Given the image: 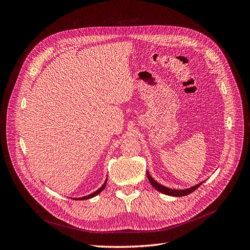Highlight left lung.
<instances>
[{
	"label": "left lung",
	"mask_w": 250,
	"mask_h": 250,
	"mask_svg": "<svg viewBox=\"0 0 250 250\" xmlns=\"http://www.w3.org/2000/svg\"><path fill=\"white\" fill-rule=\"evenodd\" d=\"M146 175H147V178H148V181L151 182V184L154 186L155 189H157L159 192L161 193H164L166 195H169V196H174V197H181V196H186L190 193H192L193 191H195L199 186H200L203 182H200L198 183L190 188H186V189H171V188H168V187H166L162 184H160L159 182H157L151 175H149V173L146 171Z\"/></svg>",
	"instance_id": "8db88e82"
}]
</instances>
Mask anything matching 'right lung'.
Masks as SVG:
<instances>
[{
    "label": "right lung",
    "instance_id": "obj_1",
    "mask_svg": "<svg viewBox=\"0 0 250 250\" xmlns=\"http://www.w3.org/2000/svg\"><path fill=\"white\" fill-rule=\"evenodd\" d=\"M106 181H107V179L105 180V182L103 184V186L99 188V189H97L96 191H94L93 193H91V194H89V195H87V196H84V197H82V198H73L74 200H86V199H89V198H92V197H94V196H96V195H98L99 193H101L104 188H105V186H106Z\"/></svg>",
    "mask_w": 250,
    "mask_h": 250
}]
</instances>
